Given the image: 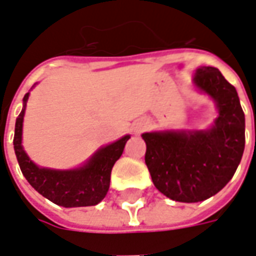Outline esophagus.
<instances>
[{
	"instance_id": "1",
	"label": "esophagus",
	"mask_w": 256,
	"mask_h": 256,
	"mask_svg": "<svg viewBox=\"0 0 256 256\" xmlns=\"http://www.w3.org/2000/svg\"><path fill=\"white\" fill-rule=\"evenodd\" d=\"M145 128H146V122H145L144 119H140V120H137L133 124V132L134 133H141Z\"/></svg>"
}]
</instances>
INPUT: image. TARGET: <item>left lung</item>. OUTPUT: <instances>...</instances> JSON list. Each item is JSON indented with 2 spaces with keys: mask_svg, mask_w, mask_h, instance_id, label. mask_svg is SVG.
Here are the masks:
<instances>
[{
  "mask_svg": "<svg viewBox=\"0 0 256 256\" xmlns=\"http://www.w3.org/2000/svg\"><path fill=\"white\" fill-rule=\"evenodd\" d=\"M193 86L215 102L218 115L210 128L141 136L152 182L181 203L203 202L220 192L234 176L246 145V118L234 86L215 67H198Z\"/></svg>",
  "mask_w": 256,
  "mask_h": 256,
  "instance_id": "left-lung-1",
  "label": "left lung"
}]
</instances>
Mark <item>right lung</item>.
<instances>
[{"mask_svg": "<svg viewBox=\"0 0 256 256\" xmlns=\"http://www.w3.org/2000/svg\"><path fill=\"white\" fill-rule=\"evenodd\" d=\"M28 96L30 92L23 97V108L16 119L14 138V154L26 180L44 198L66 208L98 204L110 189L112 167L122 156L130 136L126 134L122 138L101 146L82 166L75 168L58 170L40 167L28 158L22 145L23 120Z\"/></svg>", "mask_w": 256, "mask_h": 256, "instance_id": "add662e5", "label": "right lung"}]
</instances>
